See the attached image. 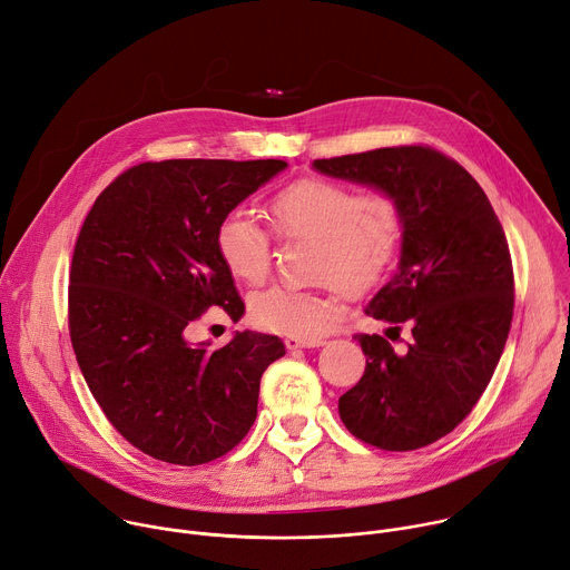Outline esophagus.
<instances>
[{
  "mask_svg": "<svg viewBox=\"0 0 570 570\" xmlns=\"http://www.w3.org/2000/svg\"><path fill=\"white\" fill-rule=\"evenodd\" d=\"M324 340H296V337H285V346L289 352H296V348H311V346H322Z\"/></svg>",
  "mask_w": 570,
  "mask_h": 570,
  "instance_id": "34e87169",
  "label": "esophagus"
}]
</instances>
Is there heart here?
Masks as SVG:
<instances>
[{
	"label": "heart",
	"mask_w": 570,
	"mask_h": 570,
	"mask_svg": "<svg viewBox=\"0 0 570 570\" xmlns=\"http://www.w3.org/2000/svg\"><path fill=\"white\" fill-rule=\"evenodd\" d=\"M283 239H311V276L331 283V294L272 287L250 301V320L265 331L320 340L342 313V292L358 294L395 262L404 218L395 198L320 178L278 189L267 205ZM216 253L246 285H262L272 272V237L244 212H230L216 228Z\"/></svg>",
	"instance_id": "heart-1"
}]
</instances>
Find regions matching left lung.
I'll return each instance as SVG.
<instances>
[{"label":"left lung","instance_id":"obj_1","mask_svg":"<svg viewBox=\"0 0 570 570\" xmlns=\"http://www.w3.org/2000/svg\"><path fill=\"white\" fill-rule=\"evenodd\" d=\"M315 170L395 198L402 218L397 274L365 315L411 326L406 352L356 335L363 379L340 397L344 426L363 443L409 452L448 435L487 390L513 317L504 230L472 175L429 146L315 159Z\"/></svg>","mask_w":570,"mask_h":570}]
</instances>
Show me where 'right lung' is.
<instances>
[{
    "label": "right lung",
    "mask_w": 570,
    "mask_h": 570,
    "mask_svg": "<svg viewBox=\"0 0 570 570\" xmlns=\"http://www.w3.org/2000/svg\"><path fill=\"white\" fill-rule=\"evenodd\" d=\"M287 168L283 159H166L127 168L79 230L68 324L79 370L116 431L144 454L200 465L255 422L259 379L285 356L276 335L235 333L216 352L187 340L212 305L244 315L216 228Z\"/></svg>",
    "instance_id": "1"
}]
</instances>
